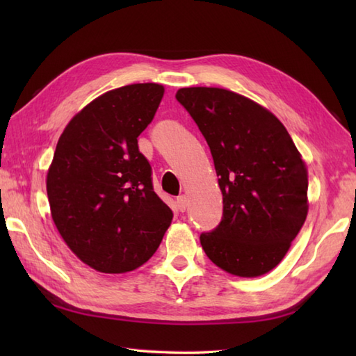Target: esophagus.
Masks as SVG:
<instances>
[{
    "mask_svg": "<svg viewBox=\"0 0 356 356\" xmlns=\"http://www.w3.org/2000/svg\"><path fill=\"white\" fill-rule=\"evenodd\" d=\"M176 203H177V209L180 211V213H185L186 208H188V197H186V195H179Z\"/></svg>",
    "mask_w": 356,
    "mask_h": 356,
    "instance_id": "obj_1",
    "label": "esophagus"
}]
</instances>
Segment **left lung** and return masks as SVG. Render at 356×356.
Wrapping results in <instances>:
<instances>
[{"label":"left lung","instance_id":"obj_1","mask_svg":"<svg viewBox=\"0 0 356 356\" xmlns=\"http://www.w3.org/2000/svg\"><path fill=\"white\" fill-rule=\"evenodd\" d=\"M176 97L208 142L223 195L220 225L200 236L203 251L228 274H268L307 217L303 157L278 118L246 96L185 87Z\"/></svg>","mask_w":356,"mask_h":356}]
</instances>
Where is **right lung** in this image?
Instances as JSON below:
<instances>
[{
  "label": "right lung",
  "mask_w": 356,
  "mask_h": 356,
  "mask_svg": "<svg viewBox=\"0 0 356 356\" xmlns=\"http://www.w3.org/2000/svg\"><path fill=\"white\" fill-rule=\"evenodd\" d=\"M163 93L154 82L110 90L76 113L58 140L45 179L50 214L72 252L97 272L138 269L171 225L138 147Z\"/></svg>",
  "instance_id": "add662e5"
}]
</instances>
